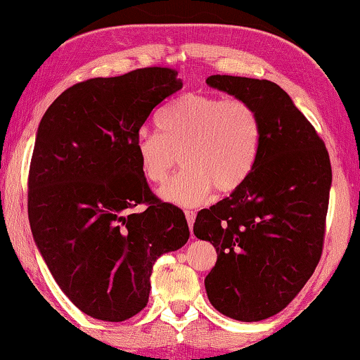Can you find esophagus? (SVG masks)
Wrapping results in <instances>:
<instances>
[{
    "instance_id": "esophagus-1",
    "label": "esophagus",
    "mask_w": 360,
    "mask_h": 360,
    "mask_svg": "<svg viewBox=\"0 0 360 360\" xmlns=\"http://www.w3.org/2000/svg\"><path fill=\"white\" fill-rule=\"evenodd\" d=\"M184 213H186L187 223H189V228H191V231H192V224H194V219L197 217V212L195 210H186Z\"/></svg>"
}]
</instances>
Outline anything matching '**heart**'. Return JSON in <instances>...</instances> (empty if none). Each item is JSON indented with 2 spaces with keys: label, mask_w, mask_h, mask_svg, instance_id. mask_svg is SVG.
<instances>
[{
  "label": "heart",
  "mask_w": 360,
  "mask_h": 360,
  "mask_svg": "<svg viewBox=\"0 0 360 360\" xmlns=\"http://www.w3.org/2000/svg\"><path fill=\"white\" fill-rule=\"evenodd\" d=\"M158 131L142 129L136 139L139 165L153 184H163L176 165H184L162 189L178 205H198L214 189L231 194L250 178L259 158L262 121L249 101L187 94L160 111Z\"/></svg>",
  "instance_id": "obj_1"
}]
</instances>
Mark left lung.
Masks as SVG:
<instances>
[{
	"mask_svg": "<svg viewBox=\"0 0 360 360\" xmlns=\"http://www.w3.org/2000/svg\"><path fill=\"white\" fill-rule=\"evenodd\" d=\"M205 82L259 112L262 143L250 178L197 213L194 234L217 249L205 278L218 312L240 321L283 310L312 276L323 250L331 163L325 142L275 82L210 76Z\"/></svg>",
	"mask_w": 360,
	"mask_h": 360,
	"instance_id": "obj_1",
	"label": "left lung"
}]
</instances>
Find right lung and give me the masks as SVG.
I'll use <instances>...</instances> for the list:
<instances>
[{"mask_svg": "<svg viewBox=\"0 0 360 360\" xmlns=\"http://www.w3.org/2000/svg\"><path fill=\"white\" fill-rule=\"evenodd\" d=\"M181 87L162 66L89 79L40 121L27 181L32 234L58 286L94 319L141 312L155 260L189 239L184 212L150 191L136 152L148 116Z\"/></svg>", "mask_w": 360, "mask_h": 360, "instance_id": "add662e5", "label": "right lung"}]
</instances>
